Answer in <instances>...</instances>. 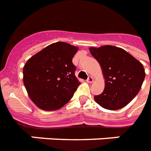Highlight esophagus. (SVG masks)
<instances>
[{
  "instance_id": "esophagus-1",
  "label": "esophagus",
  "mask_w": 151,
  "mask_h": 151,
  "mask_svg": "<svg viewBox=\"0 0 151 151\" xmlns=\"http://www.w3.org/2000/svg\"><path fill=\"white\" fill-rule=\"evenodd\" d=\"M94 81V79H93V78H92V76H89L88 77V80H87V82L88 83H92Z\"/></svg>"
}]
</instances>
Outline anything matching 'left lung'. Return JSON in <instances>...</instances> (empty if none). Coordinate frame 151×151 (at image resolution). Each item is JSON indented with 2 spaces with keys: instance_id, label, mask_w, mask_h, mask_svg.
I'll return each mask as SVG.
<instances>
[{
  "instance_id": "left-lung-1",
  "label": "left lung",
  "mask_w": 151,
  "mask_h": 151,
  "mask_svg": "<svg viewBox=\"0 0 151 151\" xmlns=\"http://www.w3.org/2000/svg\"><path fill=\"white\" fill-rule=\"evenodd\" d=\"M91 54L99 62L105 88L95 101L106 110L122 109L139 92L145 78L143 64L129 52L118 47L103 45L89 48Z\"/></svg>"
}]
</instances>
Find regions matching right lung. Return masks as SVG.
<instances>
[{
  "mask_svg": "<svg viewBox=\"0 0 151 151\" xmlns=\"http://www.w3.org/2000/svg\"><path fill=\"white\" fill-rule=\"evenodd\" d=\"M78 48L55 42L29 58L23 67V83L38 108L51 111L63 107L80 85L72 63Z\"/></svg>",
  "mask_w": 151,
  "mask_h": 151,
  "instance_id": "1",
  "label": "right lung"
}]
</instances>
